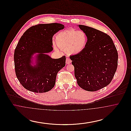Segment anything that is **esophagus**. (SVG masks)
<instances>
[{"mask_svg": "<svg viewBox=\"0 0 131 131\" xmlns=\"http://www.w3.org/2000/svg\"><path fill=\"white\" fill-rule=\"evenodd\" d=\"M71 60L70 59H69L68 58H67V59H66V63H67V64H70L71 63Z\"/></svg>", "mask_w": 131, "mask_h": 131, "instance_id": "1", "label": "esophagus"}]
</instances>
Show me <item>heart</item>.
<instances>
[{
    "instance_id": "heart-1",
    "label": "heart",
    "mask_w": 131,
    "mask_h": 131,
    "mask_svg": "<svg viewBox=\"0 0 131 131\" xmlns=\"http://www.w3.org/2000/svg\"><path fill=\"white\" fill-rule=\"evenodd\" d=\"M56 40L57 46L53 44L55 50H58L59 48L66 51L69 54L74 55L81 53L85 49L87 37L83 31L69 29L59 32L56 36Z\"/></svg>"
}]
</instances>
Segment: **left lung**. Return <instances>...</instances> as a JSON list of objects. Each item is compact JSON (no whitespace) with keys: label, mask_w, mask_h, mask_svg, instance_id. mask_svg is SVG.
<instances>
[{"label":"left lung","mask_w":131,"mask_h":131,"mask_svg":"<svg viewBox=\"0 0 131 131\" xmlns=\"http://www.w3.org/2000/svg\"><path fill=\"white\" fill-rule=\"evenodd\" d=\"M79 27L86 34L87 44L81 53L70 58L79 86L96 91L112 81L117 67L118 52L109 35L85 25Z\"/></svg>","instance_id":"8db88e82"}]
</instances>
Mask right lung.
Wrapping results in <instances>:
<instances>
[{
	"label": "right lung",
	"instance_id": "obj_1",
	"mask_svg": "<svg viewBox=\"0 0 131 131\" xmlns=\"http://www.w3.org/2000/svg\"><path fill=\"white\" fill-rule=\"evenodd\" d=\"M64 25L58 23L32 26L20 38L14 52L16 76L27 90L44 93L54 87L57 73L65 66L66 56L53 59L48 55L52 51V37ZM36 54V64L33 56Z\"/></svg>",
	"mask_w": 131,
	"mask_h": 131
}]
</instances>
